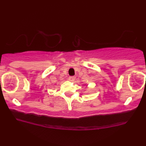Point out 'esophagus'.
<instances>
[{"label": "esophagus", "instance_id": "obj_1", "mask_svg": "<svg viewBox=\"0 0 146 146\" xmlns=\"http://www.w3.org/2000/svg\"><path fill=\"white\" fill-rule=\"evenodd\" d=\"M68 80H69L70 82H73V81H74V80H75V77L71 76V77H69V78H68Z\"/></svg>", "mask_w": 146, "mask_h": 146}]
</instances>
